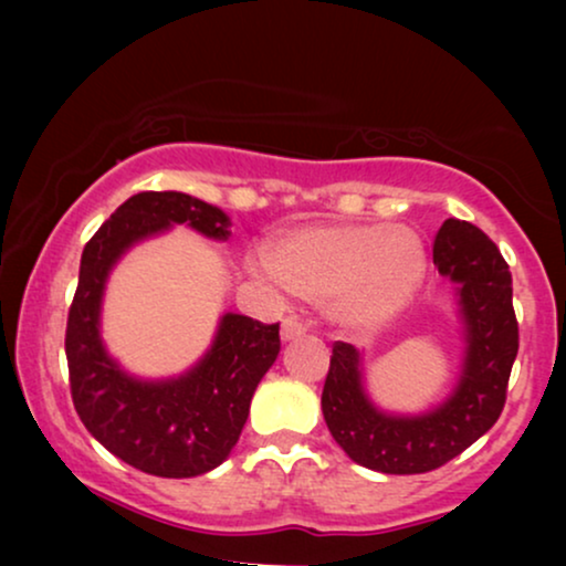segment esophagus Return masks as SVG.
<instances>
[{
  "instance_id": "esophagus-1",
  "label": "esophagus",
  "mask_w": 566,
  "mask_h": 566,
  "mask_svg": "<svg viewBox=\"0 0 566 566\" xmlns=\"http://www.w3.org/2000/svg\"><path fill=\"white\" fill-rule=\"evenodd\" d=\"M306 332V324L298 322L296 316H289V319H283L281 324V337L283 339H296Z\"/></svg>"
}]
</instances>
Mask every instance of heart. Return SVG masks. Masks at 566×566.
Returning a JSON list of instances; mask_svg holds the SVG:
<instances>
[{"mask_svg": "<svg viewBox=\"0 0 566 566\" xmlns=\"http://www.w3.org/2000/svg\"><path fill=\"white\" fill-rule=\"evenodd\" d=\"M428 258L420 234L386 223H314L283 234L268 275L306 301H324L339 327H381L420 289Z\"/></svg>", "mask_w": 566, "mask_h": 566, "instance_id": "1", "label": "heart"}]
</instances>
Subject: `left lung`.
I'll list each match as a JSON object with an SVG mask.
<instances>
[{"mask_svg":"<svg viewBox=\"0 0 566 566\" xmlns=\"http://www.w3.org/2000/svg\"><path fill=\"white\" fill-rule=\"evenodd\" d=\"M438 273L455 283L467 358L443 405L424 415H386L363 389L360 353L335 343L322 391L324 422L339 448L381 474H424L476 443L505 407L517 355L513 277L490 237L474 223L448 219L432 244Z\"/></svg>","mask_w":566,"mask_h":566,"instance_id":"obj_1","label":"left lung"}]
</instances>
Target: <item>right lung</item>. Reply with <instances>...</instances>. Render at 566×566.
Here are the masks:
<instances>
[{"instance_id": "right-lung-1", "label": "right lung", "mask_w": 566, "mask_h": 566, "mask_svg": "<svg viewBox=\"0 0 566 566\" xmlns=\"http://www.w3.org/2000/svg\"><path fill=\"white\" fill-rule=\"evenodd\" d=\"M172 223H188L211 239L231 234L221 208L185 192L130 196L82 252L66 360L76 415L107 451L146 474L188 479L219 467L237 446L252 394L281 353V324L223 314L211 350L188 374L165 381L128 376L99 337L107 275L123 252Z\"/></svg>"}]
</instances>
